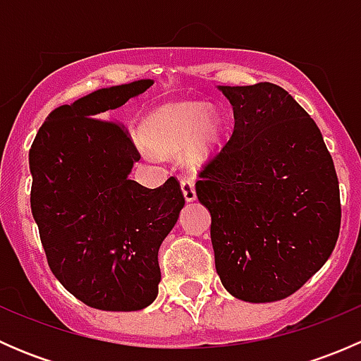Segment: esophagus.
Returning <instances> with one entry per match:
<instances>
[{"label":"esophagus","instance_id":"34e87169","mask_svg":"<svg viewBox=\"0 0 361 361\" xmlns=\"http://www.w3.org/2000/svg\"><path fill=\"white\" fill-rule=\"evenodd\" d=\"M181 190H183L185 201H195V183L192 178H183L181 180Z\"/></svg>","mask_w":361,"mask_h":361}]
</instances>
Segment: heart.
<instances>
[{
	"instance_id": "heart-1",
	"label": "heart",
	"mask_w": 361,
	"mask_h": 361,
	"mask_svg": "<svg viewBox=\"0 0 361 361\" xmlns=\"http://www.w3.org/2000/svg\"><path fill=\"white\" fill-rule=\"evenodd\" d=\"M143 140L160 152H180L190 145V155L204 159L216 148L221 122L216 113L201 103L167 104L143 123Z\"/></svg>"
}]
</instances>
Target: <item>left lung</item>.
<instances>
[{
	"label": "left lung",
	"mask_w": 361,
	"mask_h": 361,
	"mask_svg": "<svg viewBox=\"0 0 361 361\" xmlns=\"http://www.w3.org/2000/svg\"><path fill=\"white\" fill-rule=\"evenodd\" d=\"M220 89L234 110V130L195 183L211 213L214 267L241 300H281L336 248V167L316 122L283 87Z\"/></svg>",
	"instance_id": "obj_1"
}]
</instances>
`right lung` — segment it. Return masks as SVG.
I'll return each instance as SVG.
<instances>
[{"instance_id":"1","label":"right lung","mask_w":361,"mask_h":361,"mask_svg":"<svg viewBox=\"0 0 361 361\" xmlns=\"http://www.w3.org/2000/svg\"><path fill=\"white\" fill-rule=\"evenodd\" d=\"M154 85L137 80L56 108L29 150L31 211L50 271L101 311H140L159 293V248L185 206L180 181L129 180L141 159L123 123L103 118Z\"/></svg>"}]
</instances>
